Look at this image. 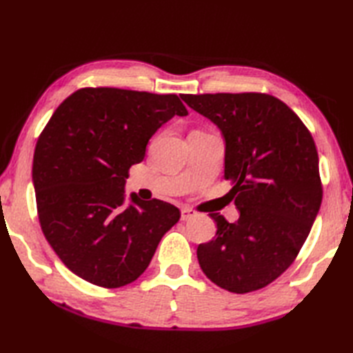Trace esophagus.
<instances>
[{
	"instance_id": "obj_1",
	"label": "esophagus",
	"mask_w": 353,
	"mask_h": 353,
	"mask_svg": "<svg viewBox=\"0 0 353 353\" xmlns=\"http://www.w3.org/2000/svg\"><path fill=\"white\" fill-rule=\"evenodd\" d=\"M196 215H197V212L194 211V209H191V208H182L181 209V219L183 221L190 220V219H192V216H196Z\"/></svg>"
}]
</instances>
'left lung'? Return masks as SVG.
Listing matches in <instances>:
<instances>
[{
	"mask_svg": "<svg viewBox=\"0 0 353 353\" xmlns=\"http://www.w3.org/2000/svg\"><path fill=\"white\" fill-rule=\"evenodd\" d=\"M191 109L219 127L226 142L224 177L239 219L216 223L197 247L203 273L236 294L277 279L301 252L321 205L319 154L310 130L273 95L183 94Z\"/></svg>",
	"mask_w": 353,
	"mask_h": 353,
	"instance_id": "left-lung-1",
	"label": "left lung"
}]
</instances>
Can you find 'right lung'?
<instances>
[{
    "label": "right lung",
    "mask_w": 353,
    "mask_h": 353,
    "mask_svg": "<svg viewBox=\"0 0 353 353\" xmlns=\"http://www.w3.org/2000/svg\"><path fill=\"white\" fill-rule=\"evenodd\" d=\"M174 115H188L176 94L83 88L54 110L37 139L33 185L42 232L86 282L118 288L137 281L181 219L162 200L130 194L124 205L130 167Z\"/></svg>",
    "instance_id": "right-lung-1"
}]
</instances>
